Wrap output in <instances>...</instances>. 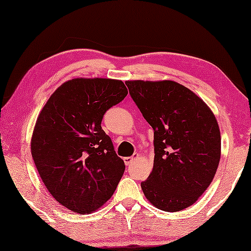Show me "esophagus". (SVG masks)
<instances>
[{
  "instance_id": "obj_1",
  "label": "esophagus",
  "mask_w": 251,
  "mask_h": 251,
  "mask_svg": "<svg viewBox=\"0 0 251 251\" xmlns=\"http://www.w3.org/2000/svg\"><path fill=\"white\" fill-rule=\"evenodd\" d=\"M137 159H138V154H133L132 156H126L123 160H125V163L126 164V166H130V164H131L133 161Z\"/></svg>"
}]
</instances>
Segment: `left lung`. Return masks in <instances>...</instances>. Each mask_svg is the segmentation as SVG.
Segmentation results:
<instances>
[{"label":"left lung","mask_w":251,"mask_h":251,"mask_svg":"<svg viewBox=\"0 0 251 251\" xmlns=\"http://www.w3.org/2000/svg\"><path fill=\"white\" fill-rule=\"evenodd\" d=\"M144 119L154 130V163L142 190L164 211H180L199 200L221 160V131L202 99L175 81H126Z\"/></svg>","instance_id":"1"}]
</instances>
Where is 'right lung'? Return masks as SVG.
Here are the masks:
<instances>
[{
  "label": "right lung",
  "mask_w": 251,
  "mask_h": 251,
  "mask_svg": "<svg viewBox=\"0 0 251 251\" xmlns=\"http://www.w3.org/2000/svg\"><path fill=\"white\" fill-rule=\"evenodd\" d=\"M126 95L121 80L72 78L40 112L30 152L47 190L68 210L90 214L115 192L126 166L101 120Z\"/></svg>",
  "instance_id": "add662e5"
}]
</instances>
